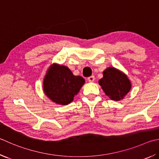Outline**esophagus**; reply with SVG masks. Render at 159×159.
Segmentation results:
<instances>
[{"mask_svg":"<svg viewBox=\"0 0 159 159\" xmlns=\"http://www.w3.org/2000/svg\"><path fill=\"white\" fill-rule=\"evenodd\" d=\"M88 80L89 82H93L94 80V76H89L88 78Z\"/></svg>","mask_w":159,"mask_h":159,"instance_id":"obj_1","label":"esophagus"}]
</instances>
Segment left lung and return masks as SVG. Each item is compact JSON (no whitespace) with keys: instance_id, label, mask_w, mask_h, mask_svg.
Instances as JSON below:
<instances>
[{"instance_id":"8db88e82","label":"left lung","mask_w":159,"mask_h":159,"mask_svg":"<svg viewBox=\"0 0 159 159\" xmlns=\"http://www.w3.org/2000/svg\"><path fill=\"white\" fill-rule=\"evenodd\" d=\"M99 83L110 99L120 101L129 92L131 83L126 75L114 67H108L103 72Z\"/></svg>"}]
</instances>
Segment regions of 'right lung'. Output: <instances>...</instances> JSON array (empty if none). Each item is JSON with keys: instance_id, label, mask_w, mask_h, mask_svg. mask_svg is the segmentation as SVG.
Here are the masks:
<instances>
[{"instance_id": "right-lung-1", "label": "right lung", "mask_w": 159, "mask_h": 159, "mask_svg": "<svg viewBox=\"0 0 159 159\" xmlns=\"http://www.w3.org/2000/svg\"><path fill=\"white\" fill-rule=\"evenodd\" d=\"M84 83L83 78L74 76L68 67L53 65L44 78V93L53 102L67 105L74 100Z\"/></svg>"}]
</instances>
